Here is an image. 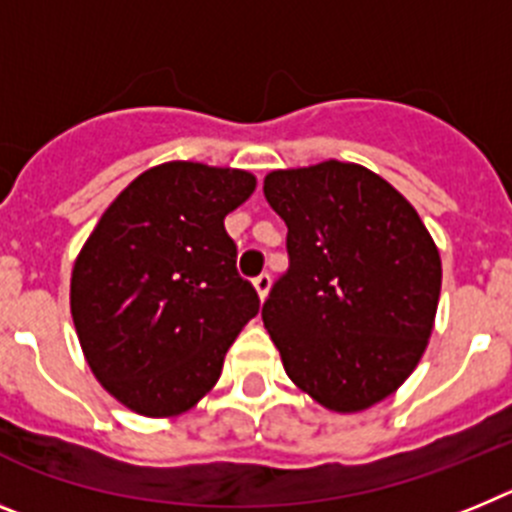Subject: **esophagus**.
<instances>
[{
    "mask_svg": "<svg viewBox=\"0 0 512 512\" xmlns=\"http://www.w3.org/2000/svg\"><path fill=\"white\" fill-rule=\"evenodd\" d=\"M269 287H271L269 274H261V277L253 279V289H256V295H259L261 302H264L266 295H269Z\"/></svg>",
    "mask_w": 512,
    "mask_h": 512,
    "instance_id": "esophagus-1",
    "label": "esophagus"
}]
</instances>
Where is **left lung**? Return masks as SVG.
Here are the masks:
<instances>
[{
  "label": "left lung",
  "mask_w": 512,
  "mask_h": 512,
  "mask_svg": "<svg viewBox=\"0 0 512 512\" xmlns=\"http://www.w3.org/2000/svg\"><path fill=\"white\" fill-rule=\"evenodd\" d=\"M264 197L289 230V271L261 310L284 372L330 413L369 410L428 348L436 241L387 179L351 161L269 171Z\"/></svg>",
  "instance_id": "1"
}]
</instances>
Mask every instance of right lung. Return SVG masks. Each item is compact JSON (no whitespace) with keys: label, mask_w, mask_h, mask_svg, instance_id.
Returning <instances> with one entry per match:
<instances>
[{"label":"right lung","mask_w":512,"mask_h":512,"mask_svg":"<svg viewBox=\"0 0 512 512\" xmlns=\"http://www.w3.org/2000/svg\"><path fill=\"white\" fill-rule=\"evenodd\" d=\"M253 189L251 171L166 161L135 176L81 246L69 295L79 346L133 413L192 410L259 312L223 225Z\"/></svg>","instance_id":"1"}]
</instances>
